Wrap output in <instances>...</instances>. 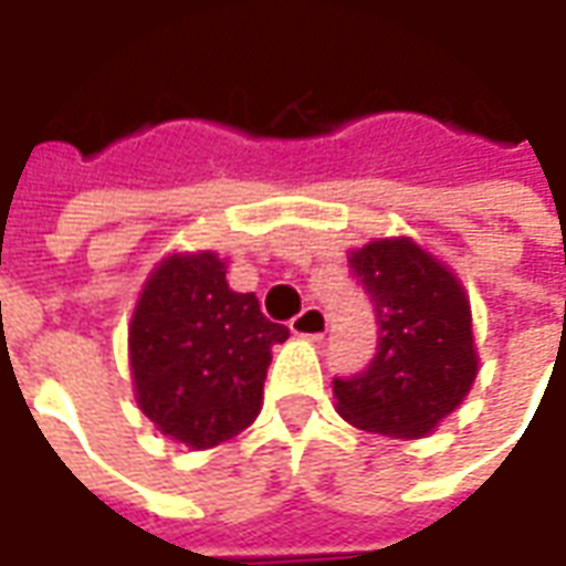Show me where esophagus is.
<instances>
[{"label": "esophagus", "instance_id": "esophagus-1", "mask_svg": "<svg viewBox=\"0 0 566 566\" xmlns=\"http://www.w3.org/2000/svg\"><path fill=\"white\" fill-rule=\"evenodd\" d=\"M327 327H331L327 312L318 306H306L294 321H291V331H294L296 336H306V339H324Z\"/></svg>", "mask_w": 566, "mask_h": 566}]
</instances>
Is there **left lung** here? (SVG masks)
<instances>
[{
  "instance_id": "1",
  "label": "left lung",
  "mask_w": 566,
  "mask_h": 566,
  "mask_svg": "<svg viewBox=\"0 0 566 566\" xmlns=\"http://www.w3.org/2000/svg\"><path fill=\"white\" fill-rule=\"evenodd\" d=\"M348 266L373 303L379 339L367 367L333 379L339 416L381 437H424L475 379L470 303L409 239L369 242Z\"/></svg>"
}]
</instances>
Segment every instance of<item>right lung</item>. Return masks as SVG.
<instances>
[{
	"instance_id": "obj_1",
	"label": "right lung",
	"mask_w": 566,
	"mask_h": 566,
	"mask_svg": "<svg viewBox=\"0 0 566 566\" xmlns=\"http://www.w3.org/2000/svg\"><path fill=\"white\" fill-rule=\"evenodd\" d=\"M291 333L254 294H235L214 254L163 260L129 327L142 412L166 437L211 449L260 412L270 348Z\"/></svg>"
}]
</instances>
